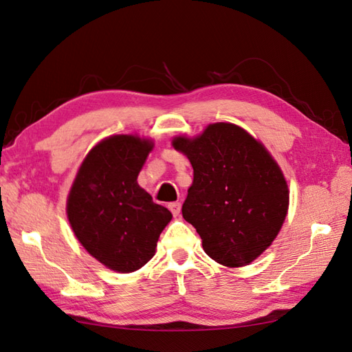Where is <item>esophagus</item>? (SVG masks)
Wrapping results in <instances>:
<instances>
[{
	"label": "esophagus",
	"instance_id": "1",
	"mask_svg": "<svg viewBox=\"0 0 352 352\" xmlns=\"http://www.w3.org/2000/svg\"><path fill=\"white\" fill-rule=\"evenodd\" d=\"M168 210L171 211L173 216H179V212H181V202H171L168 204Z\"/></svg>",
	"mask_w": 352,
	"mask_h": 352
}]
</instances>
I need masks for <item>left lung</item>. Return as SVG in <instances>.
Returning <instances> with one entry per match:
<instances>
[{
    "instance_id": "left-lung-1",
    "label": "left lung",
    "mask_w": 352,
    "mask_h": 352,
    "mask_svg": "<svg viewBox=\"0 0 352 352\" xmlns=\"http://www.w3.org/2000/svg\"><path fill=\"white\" fill-rule=\"evenodd\" d=\"M173 147L188 157L195 179L182 205L206 255L228 267L252 263L281 229L289 188L274 157L245 129L210 124Z\"/></svg>"
}]
</instances>
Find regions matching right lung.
<instances>
[{
    "mask_svg": "<svg viewBox=\"0 0 352 352\" xmlns=\"http://www.w3.org/2000/svg\"><path fill=\"white\" fill-rule=\"evenodd\" d=\"M152 141L116 135L91 150L71 186L69 225L88 252L112 270L129 274L155 255L171 220L166 206L136 182Z\"/></svg>",
    "mask_w": 352,
    "mask_h": 352,
    "instance_id": "add662e5",
    "label": "right lung"
}]
</instances>
